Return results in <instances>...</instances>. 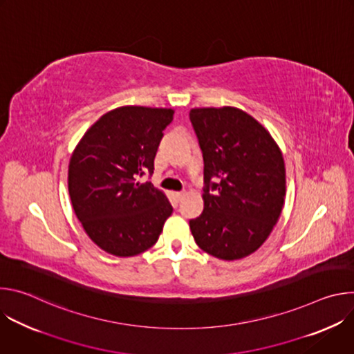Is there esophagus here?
<instances>
[{
    "mask_svg": "<svg viewBox=\"0 0 354 354\" xmlns=\"http://www.w3.org/2000/svg\"><path fill=\"white\" fill-rule=\"evenodd\" d=\"M174 196H175L176 201H180V200L183 198V196H185V192H175V193H174Z\"/></svg>",
    "mask_w": 354,
    "mask_h": 354,
    "instance_id": "obj_1",
    "label": "esophagus"
}]
</instances>
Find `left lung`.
<instances>
[{"instance_id":"8db88e82","label":"left lung","mask_w":354,"mask_h":354,"mask_svg":"<svg viewBox=\"0 0 354 354\" xmlns=\"http://www.w3.org/2000/svg\"><path fill=\"white\" fill-rule=\"evenodd\" d=\"M205 161V209L190 220L200 249L223 261L258 250L284 205L286 168L270 133L234 108H194L189 113Z\"/></svg>"}]
</instances>
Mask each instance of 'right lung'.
I'll list each match as a JSON object with an SVG mask.
<instances>
[{
  "mask_svg": "<svg viewBox=\"0 0 354 354\" xmlns=\"http://www.w3.org/2000/svg\"><path fill=\"white\" fill-rule=\"evenodd\" d=\"M174 109L120 106L82 136L68 165V193L88 236L105 252L129 258L153 246L172 206L151 182L154 158Z\"/></svg>",
  "mask_w": 354,
  "mask_h": 354,
  "instance_id": "add662e5",
  "label": "right lung"
}]
</instances>
